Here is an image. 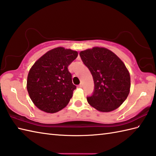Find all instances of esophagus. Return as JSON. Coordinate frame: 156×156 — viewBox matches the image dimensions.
<instances>
[{
  "label": "esophagus",
  "mask_w": 156,
  "mask_h": 156,
  "mask_svg": "<svg viewBox=\"0 0 156 156\" xmlns=\"http://www.w3.org/2000/svg\"><path fill=\"white\" fill-rule=\"evenodd\" d=\"M78 87L79 88H82V87H83V85H82V84L81 83V84H80L78 85Z\"/></svg>",
  "instance_id": "34e87169"
}]
</instances>
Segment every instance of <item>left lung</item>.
Returning <instances> with one entry per match:
<instances>
[{
    "label": "left lung",
    "mask_w": 156,
    "mask_h": 156,
    "mask_svg": "<svg viewBox=\"0 0 156 156\" xmlns=\"http://www.w3.org/2000/svg\"><path fill=\"white\" fill-rule=\"evenodd\" d=\"M82 62L90 70L94 91L87 97L92 107L102 112L114 111L122 104L130 91V75L120 59L104 48L82 51Z\"/></svg>",
    "instance_id": "8db88e82"
}]
</instances>
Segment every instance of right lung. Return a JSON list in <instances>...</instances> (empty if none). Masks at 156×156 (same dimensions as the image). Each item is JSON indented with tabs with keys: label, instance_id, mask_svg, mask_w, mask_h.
Here are the masks:
<instances>
[{
	"label": "right lung",
	"instance_id": "obj_1",
	"mask_svg": "<svg viewBox=\"0 0 156 156\" xmlns=\"http://www.w3.org/2000/svg\"><path fill=\"white\" fill-rule=\"evenodd\" d=\"M78 52L64 48L48 51L32 66L27 88L31 101L40 110L49 113L64 108L76 88L68 67Z\"/></svg>",
	"mask_w": 156,
	"mask_h": 156
}]
</instances>
